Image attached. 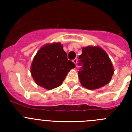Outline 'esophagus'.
<instances>
[{
  "mask_svg": "<svg viewBox=\"0 0 132 132\" xmlns=\"http://www.w3.org/2000/svg\"><path fill=\"white\" fill-rule=\"evenodd\" d=\"M73 62L75 64V65H77V58H75V59H73Z\"/></svg>",
  "mask_w": 132,
  "mask_h": 132,
  "instance_id": "34e87169",
  "label": "esophagus"
}]
</instances>
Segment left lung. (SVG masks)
Segmentation results:
<instances>
[{
  "label": "left lung",
  "instance_id": "obj_1",
  "mask_svg": "<svg viewBox=\"0 0 132 132\" xmlns=\"http://www.w3.org/2000/svg\"><path fill=\"white\" fill-rule=\"evenodd\" d=\"M79 59L82 67L78 75L82 87L94 90L109 83L114 74V68L108 54L101 47H82V53Z\"/></svg>",
  "mask_w": 132,
  "mask_h": 132
}]
</instances>
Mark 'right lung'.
I'll return each mask as SVG.
<instances>
[{"label":"right lung","mask_w":132,"mask_h":132,"mask_svg":"<svg viewBox=\"0 0 132 132\" xmlns=\"http://www.w3.org/2000/svg\"><path fill=\"white\" fill-rule=\"evenodd\" d=\"M75 65L68 60L60 43L47 44L39 50L31 65V74L35 82L47 90L60 86L67 73Z\"/></svg>","instance_id":"right-lung-1"}]
</instances>
